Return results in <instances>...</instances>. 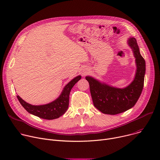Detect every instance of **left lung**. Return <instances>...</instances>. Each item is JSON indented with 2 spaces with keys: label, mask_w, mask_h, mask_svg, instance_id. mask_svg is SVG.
Returning <instances> with one entry per match:
<instances>
[{
  "label": "left lung",
  "mask_w": 160,
  "mask_h": 160,
  "mask_svg": "<svg viewBox=\"0 0 160 160\" xmlns=\"http://www.w3.org/2000/svg\"><path fill=\"white\" fill-rule=\"evenodd\" d=\"M128 43L132 49L137 66L135 78L128 86L122 89L117 88L89 76L86 77L89 83L93 104L103 113L116 115L127 111L136 104L143 88L145 61L140 54L136 39L130 38Z\"/></svg>",
  "instance_id": "left-lung-1"
}]
</instances>
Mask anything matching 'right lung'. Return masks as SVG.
Masks as SVG:
<instances>
[{
  "label": "right lung",
  "mask_w": 160,
  "mask_h": 160,
  "mask_svg": "<svg viewBox=\"0 0 160 160\" xmlns=\"http://www.w3.org/2000/svg\"><path fill=\"white\" fill-rule=\"evenodd\" d=\"M81 76L73 78L63 88L61 95L54 101L45 105L34 106L30 104L23 100L19 95L17 96L19 102L28 113L37 116L39 118L52 120L61 117L67 110L69 107V94L71 89L78 80Z\"/></svg>",
  "instance_id": "right-lung-1"
}]
</instances>
